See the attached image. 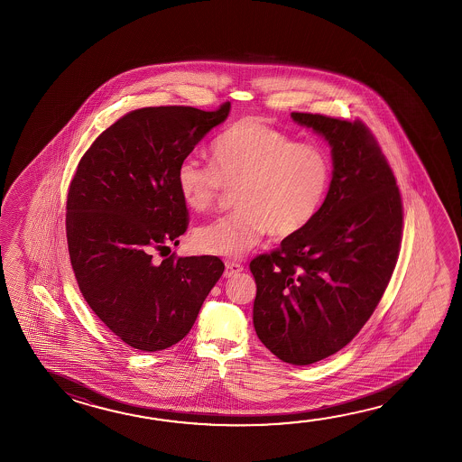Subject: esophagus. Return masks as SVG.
I'll return each instance as SVG.
<instances>
[{
  "label": "esophagus",
  "mask_w": 462,
  "mask_h": 462,
  "mask_svg": "<svg viewBox=\"0 0 462 462\" xmlns=\"http://www.w3.org/2000/svg\"><path fill=\"white\" fill-rule=\"evenodd\" d=\"M243 271L242 264L235 263V261H226V277H234V275L240 274Z\"/></svg>",
  "instance_id": "obj_1"
}]
</instances>
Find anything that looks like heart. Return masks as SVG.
<instances>
[{
	"mask_svg": "<svg viewBox=\"0 0 462 462\" xmlns=\"http://www.w3.org/2000/svg\"><path fill=\"white\" fill-rule=\"evenodd\" d=\"M211 165L187 159L175 183L189 211L212 209L235 189L232 214L195 232L196 248L240 258L269 234L291 238L315 220L331 183V162L323 149L300 144L256 118H243L220 133L209 151Z\"/></svg>",
	"mask_w": 462,
	"mask_h": 462,
	"instance_id": "b5f03b06",
	"label": "heart"
}]
</instances>
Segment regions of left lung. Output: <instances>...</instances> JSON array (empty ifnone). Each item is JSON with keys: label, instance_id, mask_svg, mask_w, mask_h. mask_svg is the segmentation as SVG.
Wrapping results in <instances>:
<instances>
[{"label": "left lung", "instance_id": "left-lung-1", "mask_svg": "<svg viewBox=\"0 0 462 462\" xmlns=\"http://www.w3.org/2000/svg\"><path fill=\"white\" fill-rule=\"evenodd\" d=\"M291 116L331 147V185L305 230L251 261L253 324L277 358L310 365L346 347L380 303L399 256L402 203L364 123Z\"/></svg>", "mask_w": 462, "mask_h": 462}]
</instances>
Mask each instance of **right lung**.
I'll use <instances>...</instances> for the list:
<instances>
[{
	"mask_svg": "<svg viewBox=\"0 0 462 462\" xmlns=\"http://www.w3.org/2000/svg\"><path fill=\"white\" fill-rule=\"evenodd\" d=\"M193 106H147L104 131L84 154L66 203V238L82 297L118 339L141 352L171 347L193 328L224 273L217 256L165 258L188 209L180 163L227 120Z\"/></svg>",
	"mask_w": 462,
	"mask_h": 462,
	"instance_id": "add662e5",
	"label": "right lung"
}]
</instances>
